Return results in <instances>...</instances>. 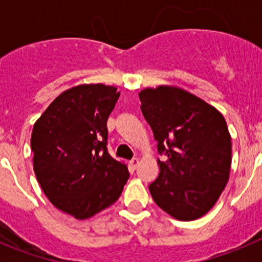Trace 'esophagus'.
Masks as SVG:
<instances>
[{
    "label": "esophagus",
    "instance_id": "34e87169",
    "mask_svg": "<svg viewBox=\"0 0 262 262\" xmlns=\"http://www.w3.org/2000/svg\"><path fill=\"white\" fill-rule=\"evenodd\" d=\"M139 163H140V161H139V159H133L131 161H129V166H131L134 170H135V169L139 166Z\"/></svg>",
    "mask_w": 262,
    "mask_h": 262
}]
</instances>
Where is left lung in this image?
Wrapping results in <instances>:
<instances>
[{"instance_id": "1", "label": "left lung", "mask_w": 262, "mask_h": 262, "mask_svg": "<svg viewBox=\"0 0 262 262\" xmlns=\"http://www.w3.org/2000/svg\"><path fill=\"white\" fill-rule=\"evenodd\" d=\"M154 131L159 177L149 185L155 203L178 221H195L214 207L230 178L232 144L226 119L214 107L177 86L139 93Z\"/></svg>"}]
</instances>
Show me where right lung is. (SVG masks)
<instances>
[{
    "instance_id": "right-lung-1",
    "label": "right lung",
    "mask_w": 262,
    "mask_h": 262,
    "mask_svg": "<svg viewBox=\"0 0 262 262\" xmlns=\"http://www.w3.org/2000/svg\"><path fill=\"white\" fill-rule=\"evenodd\" d=\"M119 92L84 84L62 92L34 124V172L50 202L84 221L118 200L129 177L108 155L107 118Z\"/></svg>"
}]
</instances>
